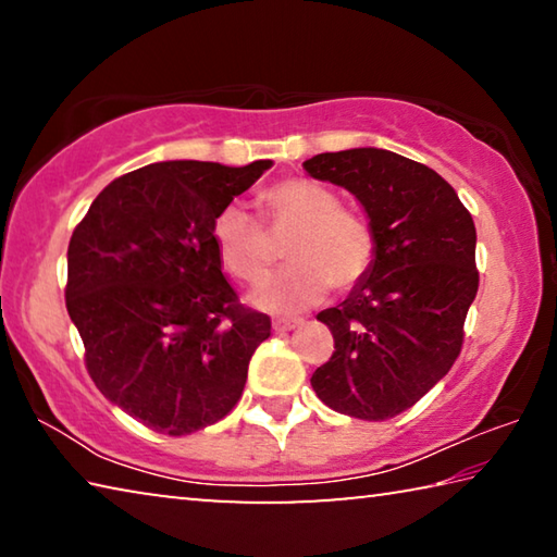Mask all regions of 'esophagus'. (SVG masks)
<instances>
[{"label":"esophagus","instance_id":"1","mask_svg":"<svg viewBox=\"0 0 557 557\" xmlns=\"http://www.w3.org/2000/svg\"><path fill=\"white\" fill-rule=\"evenodd\" d=\"M301 324V319H287V317H277V319H272V332H277V334H285V332H289V329H295V326H299Z\"/></svg>","mask_w":557,"mask_h":557}]
</instances>
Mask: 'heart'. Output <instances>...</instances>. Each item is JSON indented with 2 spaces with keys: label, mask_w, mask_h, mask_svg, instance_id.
<instances>
[{
  "label": "heart",
  "mask_w": 557,
  "mask_h": 557,
  "mask_svg": "<svg viewBox=\"0 0 557 557\" xmlns=\"http://www.w3.org/2000/svg\"><path fill=\"white\" fill-rule=\"evenodd\" d=\"M268 233L287 235L282 256L289 260L252 292V305L289 314L312 307L329 287L354 289L369 275L379 240L371 221L344 209L332 188L305 176H289L265 186L258 196ZM211 238L221 265L233 277L256 282L268 270L270 248L261 223L240 203L213 215Z\"/></svg>",
  "instance_id": "heart-1"
}]
</instances>
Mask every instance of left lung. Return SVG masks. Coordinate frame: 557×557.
<instances>
[{"label": "left lung", "mask_w": 557, "mask_h": 557, "mask_svg": "<svg viewBox=\"0 0 557 557\" xmlns=\"http://www.w3.org/2000/svg\"><path fill=\"white\" fill-rule=\"evenodd\" d=\"M305 169L351 191L379 240L363 282L317 314L334 354L312 388L351 418H395L445 379L461 351L479 289L474 221L435 169L388 149L317 154Z\"/></svg>", "instance_id": "left-lung-1"}]
</instances>
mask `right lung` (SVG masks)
<instances>
[{
  "label": "right lung",
  "instance_id": "obj_1",
  "mask_svg": "<svg viewBox=\"0 0 557 557\" xmlns=\"http://www.w3.org/2000/svg\"><path fill=\"white\" fill-rule=\"evenodd\" d=\"M270 166L149 164L110 182L75 225L65 309L86 369L149 430L191 435L240 400L270 317L243 307L223 277L211 223Z\"/></svg>",
  "mask_w": 557,
  "mask_h": 557
}]
</instances>
